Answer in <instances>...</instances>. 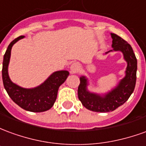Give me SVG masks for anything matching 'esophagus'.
Masks as SVG:
<instances>
[{
	"instance_id": "obj_1",
	"label": "esophagus",
	"mask_w": 146,
	"mask_h": 146,
	"mask_svg": "<svg viewBox=\"0 0 146 146\" xmlns=\"http://www.w3.org/2000/svg\"><path fill=\"white\" fill-rule=\"evenodd\" d=\"M70 72L72 73H75L76 72H78L80 70V65L77 62H73L70 67Z\"/></svg>"
}]
</instances>
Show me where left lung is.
Listing matches in <instances>:
<instances>
[{
    "label": "left lung",
    "instance_id": "1",
    "mask_svg": "<svg viewBox=\"0 0 146 146\" xmlns=\"http://www.w3.org/2000/svg\"><path fill=\"white\" fill-rule=\"evenodd\" d=\"M111 37L113 39V49L106 52V54L112 51H120L122 53L127 64L125 76L119 80L115 88L103 94L90 92L88 89V79L85 76L80 77V84L77 92L79 100L86 109L94 112H112L127 101L135 90L137 58L133 49L127 42L115 33H111Z\"/></svg>",
    "mask_w": 146,
    "mask_h": 146
}]
</instances>
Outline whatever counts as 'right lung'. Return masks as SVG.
<instances>
[{
	"label": "right lung",
	"mask_w": 146,
	"mask_h": 146,
	"mask_svg": "<svg viewBox=\"0 0 146 146\" xmlns=\"http://www.w3.org/2000/svg\"><path fill=\"white\" fill-rule=\"evenodd\" d=\"M24 36H20L10 43L6 50L2 67V79L6 92L15 103L23 110L33 113H40L50 110L56 100L58 90L68 76L69 71L60 70L52 73L41 84L33 88H25L11 80L8 75V65L12 46Z\"/></svg>",
	"instance_id": "obj_1"
}]
</instances>
